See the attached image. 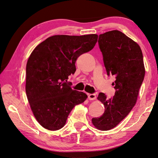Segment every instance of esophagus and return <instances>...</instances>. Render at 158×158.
I'll return each mask as SVG.
<instances>
[{"mask_svg":"<svg viewBox=\"0 0 158 158\" xmlns=\"http://www.w3.org/2000/svg\"><path fill=\"white\" fill-rule=\"evenodd\" d=\"M88 98L90 100H94L96 99V95L94 93H89V94H88Z\"/></svg>","mask_w":158,"mask_h":158,"instance_id":"1","label":"esophagus"}]
</instances>
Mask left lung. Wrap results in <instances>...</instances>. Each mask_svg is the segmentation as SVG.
<instances>
[{"instance_id":"left-lung-1","label":"left lung","mask_w":158,"mask_h":158,"mask_svg":"<svg viewBox=\"0 0 158 158\" xmlns=\"http://www.w3.org/2000/svg\"><path fill=\"white\" fill-rule=\"evenodd\" d=\"M98 44L107 75L116 79L112 84L115 89L113 98L108 99L104 93H99L98 99L105 107L104 114L92 118L95 127L105 131L115 127L131 110L145 70L140 46L122 32L114 30L99 35Z\"/></svg>"}]
</instances>
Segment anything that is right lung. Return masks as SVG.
Masks as SVG:
<instances>
[{"label":"right lung","mask_w":158,"mask_h":158,"mask_svg":"<svg viewBox=\"0 0 158 158\" xmlns=\"http://www.w3.org/2000/svg\"><path fill=\"white\" fill-rule=\"evenodd\" d=\"M98 35H54L35 48L26 68V93L35 117L44 128L58 130L65 125L76 105L87 95L72 90L68 76L76 61L94 48Z\"/></svg>","instance_id":"add662e5"}]
</instances>
